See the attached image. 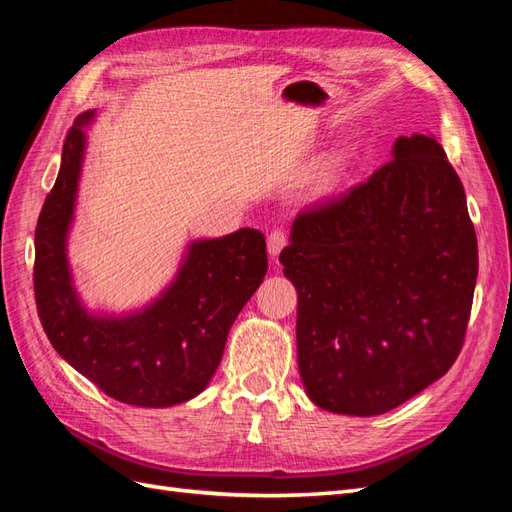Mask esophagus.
I'll return each instance as SVG.
<instances>
[{
  "mask_svg": "<svg viewBox=\"0 0 512 512\" xmlns=\"http://www.w3.org/2000/svg\"><path fill=\"white\" fill-rule=\"evenodd\" d=\"M288 245V232L277 228V230H271V235L267 237V247H269V254L271 256H277L280 254L284 247Z\"/></svg>",
  "mask_w": 512,
  "mask_h": 512,
  "instance_id": "34e87169",
  "label": "esophagus"
}]
</instances>
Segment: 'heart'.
Listing matches in <instances>:
<instances>
[{
	"instance_id": "1",
	"label": "heart",
	"mask_w": 512,
	"mask_h": 512,
	"mask_svg": "<svg viewBox=\"0 0 512 512\" xmlns=\"http://www.w3.org/2000/svg\"><path fill=\"white\" fill-rule=\"evenodd\" d=\"M337 181H339V162H337V160H329L327 164H324V166L320 168V173H318L316 179H314L316 188H318L320 192L333 190L335 185H337Z\"/></svg>"
}]
</instances>
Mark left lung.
Returning a JSON list of instances; mask_svg holds the SVG:
<instances>
[{
	"mask_svg": "<svg viewBox=\"0 0 512 512\" xmlns=\"http://www.w3.org/2000/svg\"><path fill=\"white\" fill-rule=\"evenodd\" d=\"M280 262L299 292L297 359L316 406L384 414L457 361L478 245L436 138L399 136L367 181L301 211Z\"/></svg>",
	"mask_w": 512,
	"mask_h": 512,
	"instance_id": "obj_1",
	"label": "left lung"
}]
</instances>
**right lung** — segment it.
<instances>
[{
	"label": "right lung",
	"mask_w": 512,
	"mask_h": 512,
	"mask_svg": "<svg viewBox=\"0 0 512 512\" xmlns=\"http://www.w3.org/2000/svg\"><path fill=\"white\" fill-rule=\"evenodd\" d=\"M91 115L68 130L59 175L38 218V316L53 348L108 397L141 408L175 406L203 391L218 369L232 322L267 275V243L252 228L196 241L175 284L145 312L89 316L70 284L66 232Z\"/></svg>",
	"instance_id": "add662e5"
}]
</instances>
